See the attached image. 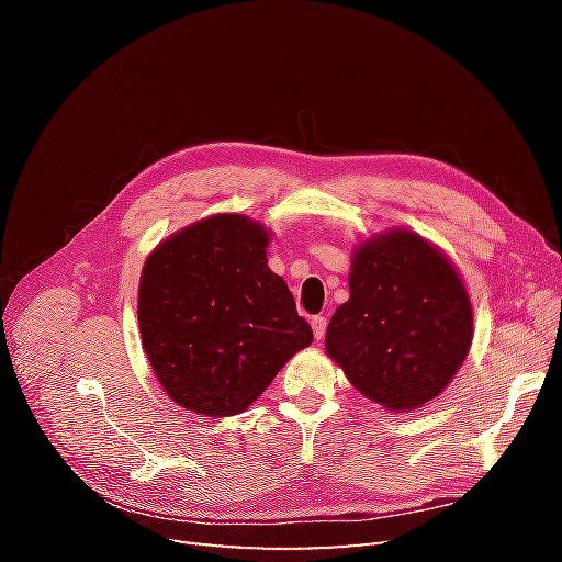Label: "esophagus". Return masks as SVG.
I'll return each instance as SVG.
<instances>
[{"label": "esophagus", "mask_w": 562, "mask_h": 562, "mask_svg": "<svg viewBox=\"0 0 562 562\" xmlns=\"http://www.w3.org/2000/svg\"><path fill=\"white\" fill-rule=\"evenodd\" d=\"M326 328H328L326 316H312V330H314L316 339H323V335H326Z\"/></svg>", "instance_id": "esophagus-1"}]
</instances>
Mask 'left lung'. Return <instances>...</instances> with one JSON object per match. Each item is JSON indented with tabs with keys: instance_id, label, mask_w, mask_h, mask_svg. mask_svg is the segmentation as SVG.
<instances>
[{
	"instance_id": "left-lung-1",
	"label": "left lung",
	"mask_w": 562,
	"mask_h": 562,
	"mask_svg": "<svg viewBox=\"0 0 562 562\" xmlns=\"http://www.w3.org/2000/svg\"><path fill=\"white\" fill-rule=\"evenodd\" d=\"M473 310L454 265L411 229L353 250L349 300L335 310L326 351L347 380L389 411L436 398L464 363Z\"/></svg>"
}]
</instances>
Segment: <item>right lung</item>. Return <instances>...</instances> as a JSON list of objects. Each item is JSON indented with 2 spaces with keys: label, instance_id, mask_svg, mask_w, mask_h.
<instances>
[{
  "label": "right lung",
  "instance_id": "1",
  "mask_svg": "<svg viewBox=\"0 0 562 562\" xmlns=\"http://www.w3.org/2000/svg\"><path fill=\"white\" fill-rule=\"evenodd\" d=\"M269 232L220 213L161 241L143 267V349L168 398L203 417L239 415L312 345L293 293L267 267Z\"/></svg>",
  "mask_w": 562,
  "mask_h": 562
}]
</instances>
